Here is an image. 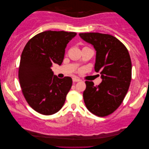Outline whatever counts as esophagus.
I'll use <instances>...</instances> for the list:
<instances>
[{"instance_id":"34e87169","label":"esophagus","mask_w":149,"mask_h":149,"mask_svg":"<svg viewBox=\"0 0 149 149\" xmlns=\"http://www.w3.org/2000/svg\"><path fill=\"white\" fill-rule=\"evenodd\" d=\"M81 80L79 79V78H77V77H73L72 78V81L73 83H77V82H79V81H80Z\"/></svg>"}]
</instances>
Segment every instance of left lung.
I'll return each instance as SVG.
<instances>
[{"label": "left lung", "instance_id": "obj_1", "mask_svg": "<svg viewBox=\"0 0 149 149\" xmlns=\"http://www.w3.org/2000/svg\"><path fill=\"white\" fill-rule=\"evenodd\" d=\"M79 36L96 51L94 68L102 79L95 86L92 81H85L84 102L93 115L106 117L119 107L127 93L132 79L130 54L119 39L110 34L87 32Z\"/></svg>", "mask_w": 149, "mask_h": 149}]
</instances>
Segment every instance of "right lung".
<instances>
[{
    "mask_svg": "<svg viewBox=\"0 0 149 149\" xmlns=\"http://www.w3.org/2000/svg\"><path fill=\"white\" fill-rule=\"evenodd\" d=\"M76 32L47 30L28 40L22 53L18 78L26 102L34 111L50 115L62 109L70 91V77L55 76L52 64H62L65 48Z\"/></svg>",
    "mask_w": 149,
    "mask_h": 149,
    "instance_id": "right-lung-1",
    "label": "right lung"
}]
</instances>
